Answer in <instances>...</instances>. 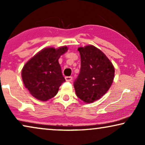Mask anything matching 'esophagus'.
I'll return each instance as SVG.
<instances>
[{
    "mask_svg": "<svg viewBox=\"0 0 145 145\" xmlns=\"http://www.w3.org/2000/svg\"><path fill=\"white\" fill-rule=\"evenodd\" d=\"M65 80H66L67 82H71L72 80V76H66L65 77Z\"/></svg>",
    "mask_w": 145,
    "mask_h": 145,
    "instance_id": "1",
    "label": "esophagus"
}]
</instances>
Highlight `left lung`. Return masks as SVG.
I'll return each mask as SVG.
<instances>
[{
  "label": "left lung",
  "instance_id": "1",
  "mask_svg": "<svg viewBox=\"0 0 145 145\" xmlns=\"http://www.w3.org/2000/svg\"><path fill=\"white\" fill-rule=\"evenodd\" d=\"M81 67L74 82L76 96L86 104L102 98L110 89L115 69L106 55L97 47L87 45L78 49Z\"/></svg>",
  "mask_w": 145,
  "mask_h": 145
}]
</instances>
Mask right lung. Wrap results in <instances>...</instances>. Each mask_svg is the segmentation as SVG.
<instances>
[{
	"label": "right lung",
	"instance_id": "right-lung-1",
	"mask_svg": "<svg viewBox=\"0 0 145 145\" xmlns=\"http://www.w3.org/2000/svg\"><path fill=\"white\" fill-rule=\"evenodd\" d=\"M67 50V46L56 49H43L24 66L22 71L24 84L37 100L47 101L53 98L65 81L58 60Z\"/></svg>",
	"mask_w": 145,
	"mask_h": 145
}]
</instances>
